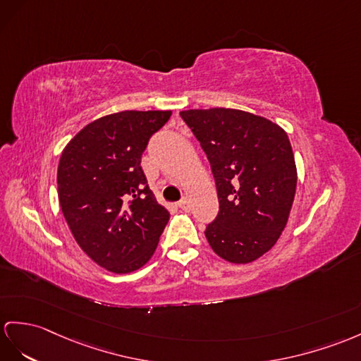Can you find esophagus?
Here are the masks:
<instances>
[{
  "label": "esophagus",
  "mask_w": 361,
  "mask_h": 361,
  "mask_svg": "<svg viewBox=\"0 0 361 361\" xmlns=\"http://www.w3.org/2000/svg\"><path fill=\"white\" fill-rule=\"evenodd\" d=\"M179 208H182L183 211H190V200L187 199V197H182L180 200H179Z\"/></svg>",
  "instance_id": "1"
}]
</instances>
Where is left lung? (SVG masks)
I'll use <instances>...</instances> for the list:
<instances>
[{"label":"left lung","instance_id":"obj_1","mask_svg":"<svg viewBox=\"0 0 361 361\" xmlns=\"http://www.w3.org/2000/svg\"><path fill=\"white\" fill-rule=\"evenodd\" d=\"M214 176L219 213L207 225L213 251L250 263L269 251L286 226L297 170L283 128L233 109L180 111Z\"/></svg>","mask_w":361,"mask_h":361}]
</instances>
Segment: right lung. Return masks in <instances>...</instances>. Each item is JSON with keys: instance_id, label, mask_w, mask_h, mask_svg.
Segmentation results:
<instances>
[{"instance_id": "right-lung-1", "label": "right lung", "mask_w": 361, "mask_h": 361, "mask_svg": "<svg viewBox=\"0 0 361 361\" xmlns=\"http://www.w3.org/2000/svg\"><path fill=\"white\" fill-rule=\"evenodd\" d=\"M171 111H119L70 140L58 165L61 209L79 247L116 274L150 260L170 213L147 183L140 157Z\"/></svg>"}]
</instances>
